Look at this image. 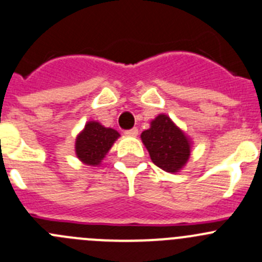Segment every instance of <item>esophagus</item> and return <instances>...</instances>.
Returning a JSON list of instances; mask_svg holds the SVG:
<instances>
[{
	"instance_id": "34e87169",
	"label": "esophagus",
	"mask_w": 262,
	"mask_h": 262,
	"mask_svg": "<svg viewBox=\"0 0 262 262\" xmlns=\"http://www.w3.org/2000/svg\"><path fill=\"white\" fill-rule=\"evenodd\" d=\"M125 136L137 137V136H138V129L133 128V129H129V130H125Z\"/></svg>"
}]
</instances>
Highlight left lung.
I'll list each match as a JSON object with an SVG mask.
<instances>
[{"label":"left lung","instance_id":"left-lung-1","mask_svg":"<svg viewBox=\"0 0 262 262\" xmlns=\"http://www.w3.org/2000/svg\"><path fill=\"white\" fill-rule=\"evenodd\" d=\"M141 139L152 162L166 172H179L187 165L192 139L165 114H160L142 132Z\"/></svg>","mask_w":262,"mask_h":262}]
</instances>
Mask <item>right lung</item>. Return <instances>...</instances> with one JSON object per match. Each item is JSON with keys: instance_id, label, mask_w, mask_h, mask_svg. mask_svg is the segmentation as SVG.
Returning a JSON list of instances; mask_svg holds the SVG:
<instances>
[{"instance_id": "right-lung-1", "label": "right lung", "mask_w": 262, "mask_h": 262, "mask_svg": "<svg viewBox=\"0 0 262 262\" xmlns=\"http://www.w3.org/2000/svg\"><path fill=\"white\" fill-rule=\"evenodd\" d=\"M119 137L115 129L106 128L95 120L88 121L75 139L77 157L88 166H98Z\"/></svg>"}]
</instances>
